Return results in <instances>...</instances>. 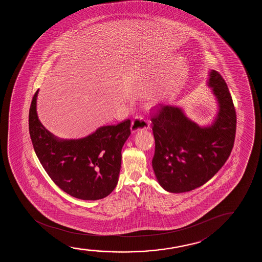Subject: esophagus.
I'll return each mask as SVG.
<instances>
[{"label":"esophagus","instance_id":"obj_1","mask_svg":"<svg viewBox=\"0 0 262 262\" xmlns=\"http://www.w3.org/2000/svg\"><path fill=\"white\" fill-rule=\"evenodd\" d=\"M149 128V122L143 118L142 116H136L133 122L130 129L133 133H136L140 129H148Z\"/></svg>","mask_w":262,"mask_h":262}]
</instances>
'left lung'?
Returning <instances> with one entry per match:
<instances>
[{
    "label": "left lung",
    "mask_w": 262,
    "mask_h": 262,
    "mask_svg": "<svg viewBox=\"0 0 262 262\" xmlns=\"http://www.w3.org/2000/svg\"><path fill=\"white\" fill-rule=\"evenodd\" d=\"M208 86L219 102L211 126L200 127L176 106L159 104L152 114V166L165 190L181 193L203 185L219 172L233 149L236 112L225 79L212 71Z\"/></svg>",
    "instance_id": "8db88e82"
}]
</instances>
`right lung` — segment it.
I'll use <instances>...</instances> for the list:
<instances>
[{
    "instance_id": "1",
    "label": "right lung",
    "mask_w": 262,
    "mask_h": 262,
    "mask_svg": "<svg viewBox=\"0 0 262 262\" xmlns=\"http://www.w3.org/2000/svg\"><path fill=\"white\" fill-rule=\"evenodd\" d=\"M36 90L29 108V134L36 157L47 174L72 197L97 201L115 190L122 163V148L130 135V120L100 127L79 140H59L40 122Z\"/></svg>"
}]
</instances>
